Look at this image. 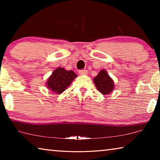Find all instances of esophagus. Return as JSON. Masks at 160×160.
I'll list each match as a JSON object with an SVG mask.
<instances>
[{"instance_id": "esophagus-1", "label": "esophagus", "mask_w": 160, "mask_h": 160, "mask_svg": "<svg viewBox=\"0 0 160 160\" xmlns=\"http://www.w3.org/2000/svg\"><path fill=\"white\" fill-rule=\"evenodd\" d=\"M79 74L81 75H85L88 74V70H81L79 71Z\"/></svg>"}]
</instances>
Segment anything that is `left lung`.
I'll list each match as a JSON object with an SVG mask.
<instances>
[{"mask_svg":"<svg viewBox=\"0 0 160 160\" xmlns=\"http://www.w3.org/2000/svg\"><path fill=\"white\" fill-rule=\"evenodd\" d=\"M93 82L97 89L104 95L110 94L114 90V82L104 69L99 71L98 75L94 78Z\"/></svg>","mask_w":160,"mask_h":160,"instance_id":"8db88e82","label":"left lung"}]
</instances>
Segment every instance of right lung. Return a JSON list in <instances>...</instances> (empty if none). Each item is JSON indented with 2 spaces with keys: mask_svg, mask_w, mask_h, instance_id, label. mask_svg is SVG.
Listing matches in <instances>:
<instances>
[{
  "mask_svg": "<svg viewBox=\"0 0 160 160\" xmlns=\"http://www.w3.org/2000/svg\"><path fill=\"white\" fill-rule=\"evenodd\" d=\"M77 76L72 70H66L63 68L58 67L48 78L46 85L54 93L60 94L66 90Z\"/></svg>",
  "mask_w": 160,
  "mask_h": 160,
  "instance_id": "obj_1",
  "label": "right lung"
}]
</instances>
